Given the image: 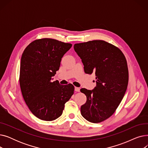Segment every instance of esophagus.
Here are the masks:
<instances>
[{
    "label": "esophagus",
    "instance_id": "34e87169",
    "mask_svg": "<svg viewBox=\"0 0 148 148\" xmlns=\"http://www.w3.org/2000/svg\"><path fill=\"white\" fill-rule=\"evenodd\" d=\"M80 88H77V87H75V91L76 92H80Z\"/></svg>",
    "mask_w": 148,
    "mask_h": 148
}]
</instances>
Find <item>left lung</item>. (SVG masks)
<instances>
[{"mask_svg":"<svg viewBox=\"0 0 148 148\" xmlns=\"http://www.w3.org/2000/svg\"><path fill=\"white\" fill-rule=\"evenodd\" d=\"M74 49L85 73H94L96 76L94 89H80L87 98L81 106V114L89 122H103L114 113L125 94L128 83L126 58L119 49L103 40L75 44Z\"/></svg>","mask_w":148,"mask_h":148,"instance_id":"1","label":"left lung"}]
</instances>
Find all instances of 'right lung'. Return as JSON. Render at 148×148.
<instances>
[{
  "label": "right lung",
  "instance_id": "add662e5",
  "mask_svg": "<svg viewBox=\"0 0 148 148\" xmlns=\"http://www.w3.org/2000/svg\"><path fill=\"white\" fill-rule=\"evenodd\" d=\"M71 47V44L42 38L30 43L22 54L19 79L22 95L31 112L41 120L60 117L74 94L72 84L52 82L62 57Z\"/></svg>",
  "mask_w": 148,
  "mask_h": 148
}]
</instances>
